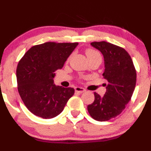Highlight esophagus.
<instances>
[{"label": "esophagus", "mask_w": 151, "mask_h": 151, "mask_svg": "<svg viewBox=\"0 0 151 151\" xmlns=\"http://www.w3.org/2000/svg\"><path fill=\"white\" fill-rule=\"evenodd\" d=\"M74 90H75V92L80 93H82L85 92V90L84 89V88H81V87H75Z\"/></svg>", "instance_id": "obj_1"}]
</instances>
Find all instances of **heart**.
Returning <instances> with one entry per match:
<instances>
[{
  "label": "heart",
  "mask_w": 151,
  "mask_h": 151,
  "mask_svg": "<svg viewBox=\"0 0 151 151\" xmlns=\"http://www.w3.org/2000/svg\"><path fill=\"white\" fill-rule=\"evenodd\" d=\"M85 54H86V56L88 58L92 57H96V56H98V57H101L100 55L97 52H96L95 50H91V49H88V50L85 51Z\"/></svg>",
  "instance_id": "b5f03b06"
}]
</instances>
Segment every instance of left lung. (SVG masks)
<instances>
[{
    "mask_svg": "<svg viewBox=\"0 0 151 151\" xmlns=\"http://www.w3.org/2000/svg\"><path fill=\"white\" fill-rule=\"evenodd\" d=\"M91 45L103 55V77L107 81L106 93L101 96L94 93L95 99L88 106L90 115L98 121H106L121 114L130 101L136 85L137 74L129 53L106 42H92Z\"/></svg>",
    "mask_w": 151,
    "mask_h": 151,
    "instance_id": "obj_1",
    "label": "left lung"
}]
</instances>
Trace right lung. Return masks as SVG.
Masks as SVG:
<instances>
[{
  "instance_id": "obj_1",
  "label": "right lung",
  "mask_w": 151,
  "mask_h": 151,
  "mask_svg": "<svg viewBox=\"0 0 151 151\" xmlns=\"http://www.w3.org/2000/svg\"><path fill=\"white\" fill-rule=\"evenodd\" d=\"M78 43L46 42L32 47L17 68L18 91L28 110L50 119L62 112L74 95L72 88L54 83L55 71L63 68Z\"/></svg>"
}]
</instances>
